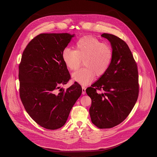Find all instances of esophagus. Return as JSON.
<instances>
[{"label":"esophagus","mask_w":157,"mask_h":157,"mask_svg":"<svg viewBox=\"0 0 157 157\" xmlns=\"http://www.w3.org/2000/svg\"><path fill=\"white\" fill-rule=\"evenodd\" d=\"M82 94H86V88L84 87H82Z\"/></svg>","instance_id":"34e87169"}]
</instances>
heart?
<instances>
[{"label":"heart","instance_id":"b5f03b06","mask_svg":"<svg viewBox=\"0 0 157 157\" xmlns=\"http://www.w3.org/2000/svg\"><path fill=\"white\" fill-rule=\"evenodd\" d=\"M75 49L65 48L62 52V59L71 70L79 68L83 61L84 67L72 74L73 79L82 85H87L94 80L95 75H103L109 68L113 52L109 44L92 36H84L76 42Z\"/></svg>","mask_w":157,"mask_h":157}]
</instances>
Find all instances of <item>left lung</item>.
I'll use <instances>...</instances> for the list:
<instances>
[{
    "label": "left lung",
    "instance_id": "1",
    "mask_svg": "<svg viewBox=\"0 0 157 157\" xmlns=\"http://www.w3.org/2000/svg\"><path fill=\"white\" fill-rule=\"evenodd\" d=\"M101 36L111 42L112 61L107 72L86 89V93L92 101L89 112L92 123L100 129H109L121 123L133 108L139 94L138 72L126 42L109 33ZM97 90L104 93L98 94Z\"/></svg>",
    "mask_w": 157,
    "mask_h": 157
}]
</instances>
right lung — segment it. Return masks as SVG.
Segmentation results:
<instances>
[{
	"label": "right lung",
	"mask_w": 157,
	"mask_h": 157,
	"mask_svg": "<svg viewBox=\"0 0 157 157\" xmlns=\"http://www.w3.org/2000/svg\"><path fill=\"white\" fill-rule=\"evenodd\" d=\"M74 35L36 36L23 51L19 66L20 97L24 108L35 122L49 130L65 125L82 92L77 82L66 90L60 88L71 79L62 52Z\"/></svg>",
	"instance_id": "right-lung-1"
}]
</instances>
